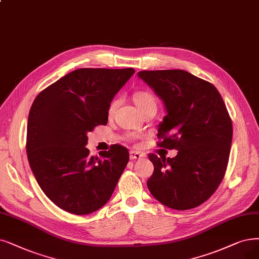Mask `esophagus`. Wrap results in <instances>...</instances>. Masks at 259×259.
Here are the masks:
<instances>
[{
    "label": "esophagus",
    "instance_id": "34e87169",
    "mask_svg": "<svg viewBox=\"0 0 259 259\" xmlns=\"http://www.w3.org/2000/svg\"><path fill=\"white\" fill-rule=\"evenodd\" d=\"M142 156H143V155L141 153L136 152V151H132L130 153V158L131 159H140Z\"/></svg>",
    "mask_w": 259,
    "mask_h": 259
}]
</instances>
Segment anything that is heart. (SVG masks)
I'll return each mask as SVG.
<instances>
[{"mask_svg":"<svg viewBox=\"0 0 259 259\" xmlns=\"http://www.w3.org/2000/svg\"><path fill=\"white\" fill-rule=\"evenodd\" d=\"M153 101H156V100H155V98L151 94H149V92L141 91V92H138V94L135 95V102H136L138 108L142 107L143 105H146V104H148V103L153 102ZM118 102H119L118 100H113L110 103L109 108H108V112L109 113H112L113 111H115V109H116V107L118 105Z\"/></svg>","mask_w":259,"mask_h":259,"instance_id":"1","label":"heart"}]
</instances>
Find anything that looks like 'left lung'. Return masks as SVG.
<instances>
[{
	"label": "left lung",
	"instance_id": "obj_1",
	"mask_svg": "<svg viewBox=\"0 0 259 259\" xmlns=\"http://www.w3.org/2000/svg\"><path fill=\"white\" fill-rule=\"evenodd\" d=\"M138 77L163 103L159 147L178 150L173 158L150 154L154 172L147 185L167 207L187 210L208 200L229 162L232 120L217 88L184 70L140 71Z\"/></svg>",
	"mask_w": 259,
	"mask_h": 259
}]
</instances>
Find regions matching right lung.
Returning <instances> with one entry per match:
<instances>
[{"mask_svg": "<svg viewBox=\"0 0 259 259\" xmlns=\"http://www.w3.org/2000/svg\"><path fill=\"white\" fill-rule=\"evenodd\" d=\"M135 73L126 69L81 68L35 99L27 120L26 153L41 190L59 208L89 214L110 199L130 159L119 144L90 156L87 134L105 125L118 91Z\"/></svg>", "mask_w": 259, "mask_h": 259, "instance_id": "obj_1", "label": "right lung"}]
</instances>
